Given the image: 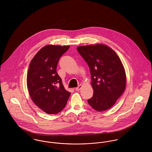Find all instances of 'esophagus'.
Masks as SVG:
<instances>
[{
	"label": "esophagus",
	"mask_w": 152,
	"mask_h": 152,
	"mask_svg": "<svg viewBox=\"0 0 152 152\" xmlns=\"http://www.w3.org/2000/svg\"><path fill=\"white\" fill-rule=\"evenodd\" d=\"M81 88H82V85H79L77 87L75 88V90L76 91H79L81 89Z\"/></svg>",
	"instance_id": "obj_1"
}]
</instances>
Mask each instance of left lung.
Returning <instances> with one entry per match:
<instances>
[{
  "label": "left lung",
  "mask_w": 152,
  "mask_h": 152,
  "mask_svg": "<svg viewBox=\"0 0 152 152\" xmlns=\"http://www.w3.org/2000/svg\"><path fill=\"white\" fill-rule=\"evenodd\" d=\"M90 68L93 97L89 105L98 111L110 108L124 93L126 74L117 54L102 44L80 46L77 48Z\"/></svg>",
  "instance_id": "1"
}]
</instances>
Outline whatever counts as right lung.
Wrapping results in <instances>:
<instances>
[{"instance_id":"right-lung-1","label":"right lung","mask_w":152,"mask_h":152,"mask_svg":"<svg viewBox=\"0 0 152 152\" xmlns=\"http://www.w3.org/2000/svg\"><path fill=\"white\" fill-rule=\"evenodd\" d=\"M69 48L46 45L37 53L29 65L27 84L30 96L37 106L49 114L61 112L70 95L56 72L60 58Z\"/></svg>"}]
</instances>
